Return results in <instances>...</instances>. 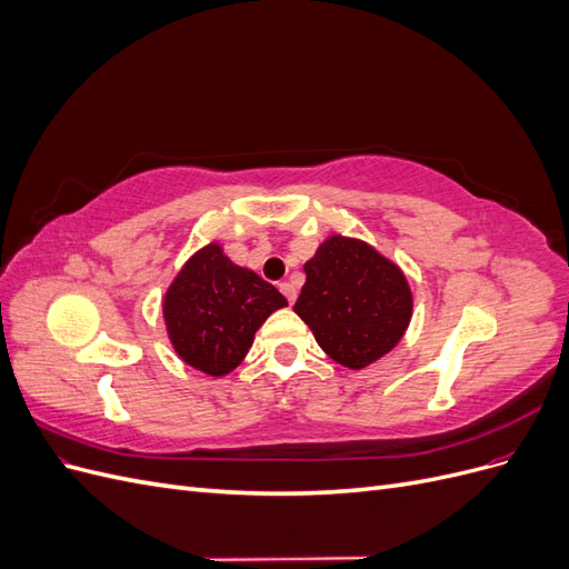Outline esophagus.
<instances>
[{"mask_svg":"<svg viewBox=\"0 0 569 569\" xmlns=\"http://www.w3.org/2000/svg\"><path fill=\"white\" fill-rule=\"evenodd\" d=\"M280 291H282V295L287 297V301H289V303H295V301H297V287H295V284L280 282Z\"/></svg>","mask_w":569,"mask_h":569,"instance_id":"esophagus-1","label":"esophagus"}]
</instances>
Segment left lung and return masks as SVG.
<instances>
[{"label":"left lung","mask_w":569,"mask_h":569,"mask_svg":"<svg viewBox=\"0 0 569 569\" xmlns=\"http://www.w3.org/2000/svg\"><path fill=\"white\" fill-rule=\"evenodd\" d=\"M303 270L295 311L339 366L363 370L401 341L412 295L403 270L375 247L332 234Z\"/></svg>","instance_id":"obj_1"}]
</instances>
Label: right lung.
Returning a JSON list of instances; mask_svg holds the SVG:
<instances>
[{"label": "right lung", "instance_id": "obj_1", "mask_svg": "<svg viewBox=\"0 0 569 569\" xmlns=\"http://www.w3.org/2000/svg\"><path fill=\"white\" fill-rule=\"evenodd\" d=\"M287 299L249 268L232 263L218 242L199 249L163 297L168 339L187 366L203 375L232 372L253 335Z\"/></svg>", "mask_w": 569, "mask_h": 569}]
</instances>
